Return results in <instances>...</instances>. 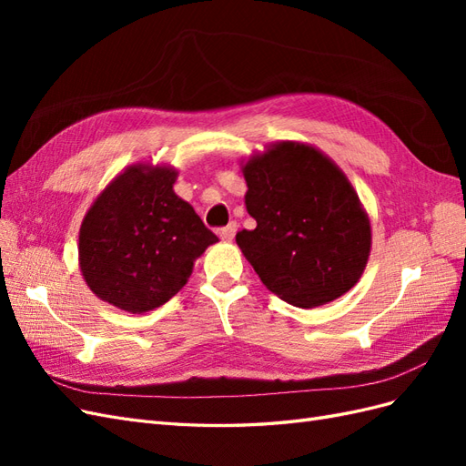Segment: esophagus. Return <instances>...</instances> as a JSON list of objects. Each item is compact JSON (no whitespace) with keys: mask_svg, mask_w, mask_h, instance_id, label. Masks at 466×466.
I'll use <instances>...</instances> for the list:
<instances>
[{"mask_svg":"<svg viewBox=\"0 0 466 466\" xmlns=\"http://www.w3.org/2000/svg\"><path fill=\"white\" fill-rule=\"evenodd\" d=\"M237 233V223L231 221L229 225H225V228L219 229V237L223 238V241H233V237Z\"/></svg>","mask_w":466,"mask_h":466,"instance_id":"1","label":"esophagus"}]
</instances>
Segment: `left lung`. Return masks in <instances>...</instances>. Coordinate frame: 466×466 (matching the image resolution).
Segmentation results:
<instances>
[{
    "mask_svg": "<svg viewBox=\"0 0 466 466\" xmlns=\"http://www.w3.org/2000/svg\"><path fill=\"white\" fill-rule=\"evenodd\" d=\"M243 175L257 228L235 238L268 289L311 309L356 284L370 258L371 229L340 168L315 147L284 142L252 157Z\"/></svg>",
    "mask_w": 466,
    "mask_h": 466,
    "instance_id": "1",
    "label": "left lung"
}]
</instances>
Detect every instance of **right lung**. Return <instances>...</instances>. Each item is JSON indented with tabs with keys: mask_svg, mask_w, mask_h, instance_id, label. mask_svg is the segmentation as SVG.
<instances>
[{
	"mask_svg": "<svg viewBox=\"0 0 466 466\" xmlns=\"http://www.w3.org/2000/svg\"><path fill=\"white\" fill-rule=\"evenodd\" d=\"M175 178L167 167H130L87 211L79 266L96 298L128 313L151 311L187 284L194 260L218 243L173 192Z\"/></svg>",
	"mask_w": 466,
	"mask_h": 466,
	"instance_id": "1",
	"label": "right lung"
}]
</instances>
